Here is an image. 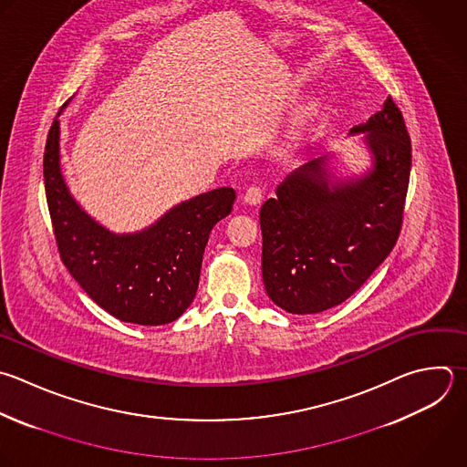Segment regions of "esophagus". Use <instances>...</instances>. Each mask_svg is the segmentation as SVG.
Wrapping results in <instances>:
<instances>
[{"label":"esophagus","mask_w":467,"mask_h":467,"mask_svg":"<svg viewBox=\"0 0 467 467\" xmlns=\"http://www.w3.org/2000/svg\"><path fill=\"white\" fill-rule=\"evenodd\" d=\"M261 199H263V190H261L259 186H250V188L244 192V195H243V201H244L246 204H250V206L259 204Z\"/></svg>","instance_id":"obj_1"}]
</instances>
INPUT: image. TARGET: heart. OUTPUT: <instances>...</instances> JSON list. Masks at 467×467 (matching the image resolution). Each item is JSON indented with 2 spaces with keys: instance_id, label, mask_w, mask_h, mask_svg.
Returning <instances> with one entry per match:
<instances>
[{
  "instance_id": "heart-1",
  "label": "heart",
  "mask_w": 467,
  "mask_h": 467,
  "mask_svg": "<svg viewBox=\"0 0 467 467\" xmlns=\"http://www.w3.org/2000/svg\"><path fill=\"white\" fill-rule=\"evenodd\" d=\"M316 111V104H310L308 108H306V115H312Z\"/></svg>"
}]
</instances>
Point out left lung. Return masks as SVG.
I'll list each match as a JSON object with an SVG mask.
<instances>
[{"instance_id": "1", "label": "left lung", "mask_w": 467, "mask_h": 467, "mask_svg": "<svg viewBox=\"0 0 467 467\" xmlns=\"http://www.w3.org/2000/svg\"><path fill=\"white\" fill-rule=\"evenodd\" d=\"M363 133L372 166L337 179L319 157L292 171L259 212L263 283L290 314H317L348 299L400 235L410 173V139L389 97Z\"/></svg>"}]
</instances>
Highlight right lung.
Masks as SVG:
<instances>
[{
	"instance_id": "1",
	"label": "right lung",
	"mask_w": 467,
	"mask_h": 467,
	"mask_svg": "<svg viewBox=\"0 0 467 467\" xmlns=\"http://www.w3.org/2000/svg\"><path fill=\"white\" fill-rule=\"evenodd\" d=\"M44 181L60 257L99 306L137 325H166L182 316L197 294L210 232L232 212V188L184 201L142 232L115 234L75 201L64 181L58 119L47 135Z\"/></svg>"
}]
</instances>
